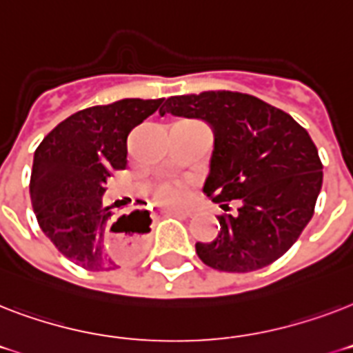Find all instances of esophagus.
I'll return each instance as SVG.
<instances>
[{"instance_id": "1", "label": "esophagus", "mask_w": 353, "mask_h": 353, "mask_svg": "<svg viewBox=\"0 0 353 353\" xmlns=\"http://www.w3.org/2000/svg\"><path fill=\"white\" fill-rule=\"evenodd\" d=\"M165 214H168V216H190L192 214V212H190V210H165Z\"/></svg>"}]
</instances>
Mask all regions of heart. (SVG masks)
Instances as JSON below:
<instances>
[{
    "mask_svg": "<svg viewBox=\"0 0 353 353\" xmlns=\"http://www.w3.org/2000/svg\"><path fill=\"white\" fill-rule=\"evenodd\" d=\"M188 192H190V185L181 179H166V181H159L154 187L152 194H154L155 203H159L161 207H168V209H179L187 203Z\"/></svg>",
    "mask_w": 353,
    "mask_h": 353,
    "instance_id": "heart-1",
    "label": "heart"
}]
</instances>
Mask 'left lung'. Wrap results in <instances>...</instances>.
<instances>
[{"label":"left lung","mask_w":353,"mask_h":353,"mask_svg":"<svg viewBox=\"0 0 353 353\" xmlns=\"http://www.w3.org/2000/svg\"><path fill=\"white\" fill-rule=\"evenodd\" d=\"M161 115L201 119L214 130L205 194L221 205L220 234L196 243L199 260L249 273L279 260L315 212L323 163L310 133L279 108L238 91L166 99ZM241 207L230 214L229 201Z\"/></svg>","instance_id":"left-lung-1"}]
</instances>
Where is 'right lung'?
Wrapping results in <instances>:
<instances>
[{"label":"right lung","instance_id":"right-lung-1","mask_svg":"<svg viewBox=\"0 0 353 353\" xmlns=\"http://www.w3.org/2000/svg\"><path fill=\"white\" fill-rule=\"evenodd\" d=\"M165 99H122L73 113L47 133L34 152L30 203L38 225L63 256L90 271L119 268L110 232L124 256H135L150 232L148 210L122 214L113 232V207H104L106 183L128 165V135L157 112Z\"/></svg>","mask_w":353,"mask_h":353}]
</instances>
